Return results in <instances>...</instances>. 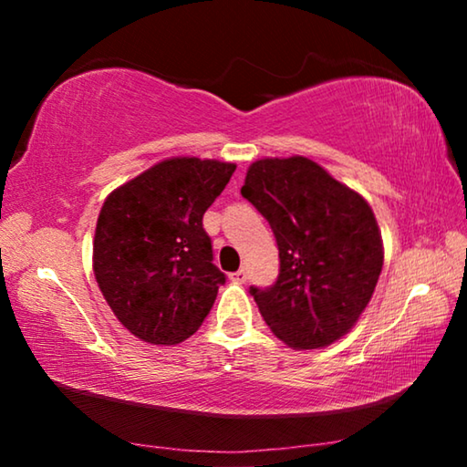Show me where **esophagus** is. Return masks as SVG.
<instances>
[{"mask_svg": "<svg viewBox=\"0 0 467 467\" xmlns=\"http://www.w3.org/2000/svg\"><path fill=\"white\" fill-rule=\"evenodd\" d=\"M231 280L236 282V284H244V282H247V272H244V270L234 272V274H231Z\"/></svg>", "mask_w": 467, "mask_h": 467, "instance_id": "esophagus-1", "label": "esophagus"}]
</instances>
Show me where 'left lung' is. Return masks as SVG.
Segmentation results:
<instances>
[{"instance_id": "obj_1", "label": "left lung", "mask_w": 467, "mask_h": 467, "mask_svg": "<svg viewBox=\"0 0 467 467\" xmlns=\"http://www.w3.org/2000/svg\"><path fill=\"white\" fill-rule=\"evenodd\" d=\"M241 195L270 223L280 274L251 286L264 321L296 350L346 336L373 296L383 241L365 197L305 156L253 162Z\"/></svg>"}]
</instances>
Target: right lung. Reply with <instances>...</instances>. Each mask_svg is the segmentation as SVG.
<instances>
[{"mask_svg":"<svg viewBox=\"0 0 467 467\" xmlns=\"http://www.w3.org/2000/svg\"><path fill=\"white\" fill-rule=\"evenodd\" d=\"M234 169L233 162L169 158L102 203L94 275L115 317L144 342L175 346L208 317L226 275L212 264L202 220Z\"/></svg>","mask_w":467,"mask_h":467,"instance_id":"1","label":"right lung"}]
</instances>
